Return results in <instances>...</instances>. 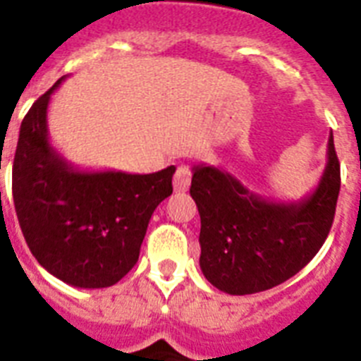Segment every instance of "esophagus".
<instances>
[{
    "instance_id": "esophagus-1",
    "label": "esophagus",
    "mask_w": 361,
    "mask_h": 361,
    "mask_svg": "<svg viewBox=\"0 0 361 361\" xmlns=\"http://www.w3.org/2000/svg\"><path fill=\"white\" fill-rule=\"evenodd\" d=\"M191 184V170L190 166L186 164H180L175 171V177H173V186L177 191H186Z\"/></svg>"
}]
</instances>
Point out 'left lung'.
<instances>
[{"instance_id": "8db88e82", "label": "left lung", "mask_w": 361, "mask_h": 361, "mask_svg": "<svg viewBox=\"0 0 361 361\" xmlns=\"http://www.w3.org/2000/svg\"><path fill=\"white\" fill-rule=\"evenodd\" d=\"M190 195L200 215V269L228 295H253L295 276L333 226L340 162L333 132L320 183L304 199L267 200L215 166H193Z\"/></svg>"}]
</instances>
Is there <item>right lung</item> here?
Returning <instances> with one entry per match:
<instances>
[{
  "label": "right lung",
  "instance_id": "add662e5",
  "mask_svg": "<svg viewBox=\"0 0 361 361\" xmlns=\"http://www.w3.org/2000/svg\"><path fill=\"white\" fill-rule=\"evenodd\" d=\"M19 128L12 195L23 237L50 275L81 289L110 288L139 260L149 219L171 195L175 166L155 173L79 170L50 145V97Z\"/></svg>",
  "mask_w": 361,
  "mask_h": 361
}]
</instances>
